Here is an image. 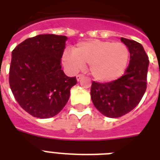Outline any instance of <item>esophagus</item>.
Returning a JSON list of instances; mask_svg holds the SVG:
<instances>
[{"label": "esophagus", "mask_w": 160, "mask_h": 160, "mask_svg": "<svg viewBox=\"0 0 160 160\" xmlns=\"http://www.w3.org/2000/svg\"><path fill=\"white\" fill-rule=\"evenodd\" d=\"M83 77H84V76H83L82 75H78L77 76H76V80H77V81H80Z\"/></svg>", "instance_id": "34e87169"}]
</instances>
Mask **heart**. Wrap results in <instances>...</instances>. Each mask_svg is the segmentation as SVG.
<instances>
[{"instance_id":"b5f03b06","label":"heart","mask_w":160,"mask_h":160,"mask_svg":"<svg viewBox=\"0 0 160 160\" xmlns=\"http://www.w3.org/2000/svg\"><path fill=\"white\" fill-rule=\"evenodd\" d=\"M129 59V49L122 42L90 40L77 44L74 51H65L62 62L71 73L89 64L92 77L99 82L108 83L123 75Z\"/></svg>"}]
</instances>
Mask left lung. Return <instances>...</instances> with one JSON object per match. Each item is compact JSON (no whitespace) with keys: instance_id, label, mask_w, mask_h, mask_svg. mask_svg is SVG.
<instances>
[{"instance_id":"left-lung-1","label":"left lung","mask_w":160,"mask_h":160,"mask_svg":"<svg viewBox=\"0 0 160 160\" xmlns=\"http://www.w3.org/2000/svg\"><path fill=\"white\" fill-rule=\"evenodd\" d=\"M128 47L129 64L123 76L108 83L93 81L90 90L91 100L105 116L119 118L138 105L147 87L149 58L141 44L129 39L120 38Z\"/></svg>"}]
</instances>
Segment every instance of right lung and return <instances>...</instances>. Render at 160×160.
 <instances>
[{"label": "right lung", "instance_id": "1", "mask_svg": "<svg viewBox=\"0 0 160 160\" xmlns=\"http://www.w3.org/2000/svg\"><path fill=\"white\" fill-rule=\"evenodd\" d=\"M67 37L38 35L19 44L11 54L9 83L24 110L36 118L59 114L70 98L75 77L61 70L60 60Z\"/></svg>", "mask_w": 160, "mask_h": 160}]
</instances>
